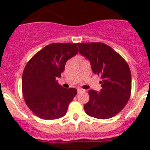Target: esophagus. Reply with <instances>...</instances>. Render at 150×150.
I'll list each match as a JSON object with an SVG mask.
<instances>
[{
	"label": "esophagus",
	"mask_w": 150,
	"mask_h": 150,
	"mask_svg": "<svg viewBox=\"0 0 150 150\" xmlns=\"http://www.w3.org/2000/svg\"><path fill=\"white\" fill-rule=\"evenodd\" d=\"M77 90H78V93H82V92H84L85 91L84 89H81V88H78Z\"/></svg>",
	"instance_id": "esophagus-1"
}]
</instances>
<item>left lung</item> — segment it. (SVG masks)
Instances as JSON below:
<instances>
[{
	"mask_svg": "<svg viewBox=\"0 0 150 150\" xmlns=\"http://www.w3.org/2000/svg\"><path fill=\"white\" fill-rule=\"evenodd\" d=\"M80 54L89 59L94 74L100 75V93L90 89L84 110L89 116L108 119L125 107L132 91V75L128 63L110 47L103 43H78Z\"/></svg>",
	"mask_w": 150,
	"mask_h": 150,
	"instance_id": "1",
	"label": "left lung"
}]
</instances>
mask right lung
Segmentation results:
<instances>
[{
	"label": "right lung",
	"mask_w": 150,
	"mask_h": 150,
	"mask_svg": "<svg viewBox=\"0 0 150 150\" xmlns=\"http://www.w3.org/2000/svg\"><path fill=\"white\" fill-rule=\"evenodd\" d=\"M77 45L50 43L37 52L25 67L23 97L31 111L40 118L54 120L64 117L76 96V89H64L57 79L61 77L67 61L78 54Z\"/></svg>",
	"instance_id": "1"
}]
</instances>
